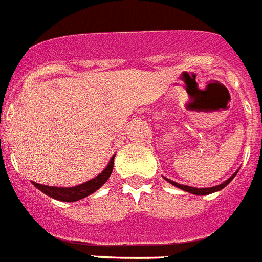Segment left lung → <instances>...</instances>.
Instances as JSON below:
<instances>
[{"instance_id": "1", "label": "left lung", "mask_w": 262, "mask_h": 262, "mask_svg": "<svg viewBox=\"0 0 262 262\" xmlns=\"http://www.w3.org/2000/svg\"><path fill=\"white\" fill-rule=\"evenodd\" d=\"M237 170L233 173L231 177H229L228 180H225L224 183H221V184L219 185H214V187H209V188H195V187H189V185H183V184H179V183H176V181H173V180H169L166 179V177H163V179L166 180L167 183H170L171 185H174V187H177V188L183 189V191H187V192L189 193H193V195H209V193H213V192H217V191H221L223 188H225L227 185L231 183L233 180V177L236 176Z\"/></svg>"}]
</instances>
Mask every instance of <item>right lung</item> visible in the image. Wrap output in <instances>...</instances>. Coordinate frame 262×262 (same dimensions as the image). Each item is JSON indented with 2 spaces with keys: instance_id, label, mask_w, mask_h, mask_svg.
<instances>
[{
  "instance_id": "right-lung-1",
  "label": "right lung",
  "mask_w": 262,
  "mask_h": 262,
  "mask_svg": "<svg viewBox=\"0 0 262 262\" xmlns=\"http://www.w3.org/2000/svg\"><path fill=\"white\" fill-rule=\"evenodd\" d=\"M114 158H115V155L111 157L108 165L105 166L104 170L96 176L95 179L89 180L83 184L75 185V187H51V185L38 184L35 181H31V183L41 192H43L48 196L53 198V199H57V201H61V202H77V201H81L83 198L89 196L91 193L96 192L101 185L105 184V181L110 179V176L113 173Z\"/></svg>"
}]
</instances>
